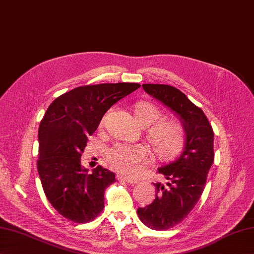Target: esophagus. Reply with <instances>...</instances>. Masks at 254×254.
<instances>
[{"label": "esophagus", "mask_w": 254, "mask_h": 254, "mask_svg": "<svg viewBox=\"0 0 254 254\" xmlns=\"http://www.w3.org/2000/svg\"><path fill=\"white\" fill-rule=\"evenodd\" d=\"M117 179H118L119 181H122V183L137 184V179H133V178H129L127 176H123V175H118V176H117Z\"/></svg>", "instance_id": "1"}]
</instances>
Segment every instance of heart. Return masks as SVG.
Listing matches in <instances>:
<instances>
[{
  "mask_svg": "<svg viewBox=\"0 0 254 254\" xmlns=\"http://www.w3.org/2000/svg\"><path fill=\"white\" fill-rule=\"evenodd\" d=\"M135 117L141 126H151L147 129V139L159 158L171 159L183 149L186 141L184 127L179 122L173 120L157 124L163 118V113L153 104H138L135 107ZM106 160L117 172L135 176L150 161V150L144 144L119 142L108 149Z\"/></svg>",
  "mask_w": 254,
  "mask_h": 254,
  "instance_id": "b5f03b06",
  "label": "heart"
}]
</instances>
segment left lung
Returning <instances> with one entry per match:
<instances>
[{
    "instance_id": "8db88e82",
    "label": "left lung",
    "mask_w": 254,
    "mask_h": 254,
    "mask_svg": "<svg viewBox=\"0 0 254 254\" xmlns=\"http://www.w3.org/2000/svg\"><path fill=\"white\" fill-rule=\"evenodd\" d=\"M142 88L180 117L186 133L180 157L159 168L168 180L167 186L154 184L155 199L137 209L140 221L149 229L165 231L186 219L203 194L214 160L213 129L203 110L180 90L158 83H145Z\"/></svg>"
}]
</instances>
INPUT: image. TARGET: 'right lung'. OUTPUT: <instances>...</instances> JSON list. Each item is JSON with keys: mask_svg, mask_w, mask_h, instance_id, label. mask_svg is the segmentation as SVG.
<instances>
[{"mask_svg": "<svg viewBox=\"0 0 254 254\" xmlns=\"http://www.w3.org/2000/svg\"><path fill=\"white\" fill-rule=\"evenodd\" d=\"M139 83L78 87L50 104L38 127L37 171L45 195L61 216L75 223L94 220L104 208L105 189L115 174L97 166L88 174L80 158L107 110Z\"/></svg>", "mask_w": 254, "mask_h": 254, "instance_id": "1", "label": "right lung"}]
</instances>
